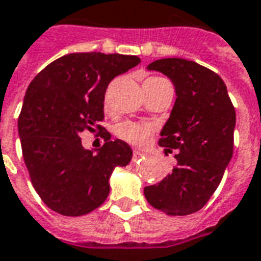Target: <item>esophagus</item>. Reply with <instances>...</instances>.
<instances>
[{
  "mask_svg": "<svg viewBox=\"0 0 261 261\" xmlns=\"http://www.w3.org/2000/svg\"><path fill=\"white\" fill-rule=\"evenodd\" d=\"M141 158H144V153L140 152V151H134V153H133V162H137Z\"/></svg>",
  "mask_w": 261,
  "mask_h": 261,
  "instance_id": "esophagus-1",
  "label": "esophagus"
}]
</instances>
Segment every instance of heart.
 <instances>
[{
    "label": "heart",
    "mask_w": 261,
    "mask_h": 261,
    "mask_svg": "<svg viewBox=\"0 0 261 261\" xmlns=\"http://www.w3.org/2000/svg\"><path fill=\"white\" fill-rule=\"evenodd\" d=\"M162 78H148L147 81H161ZM153 125L145 121H123L116 127V136L133 147L145 145L153 134Z\"/></svg>",
    "instance_id": "1"
}]
</instances>
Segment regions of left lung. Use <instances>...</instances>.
<instances>
[{
    "label": "left lung",
    "instance_id": "8db88e82",
    "mask_svg": "<svg viewBox=\"0 0 261 261\" xmlns=\"http://www.w3.org/2000/svg\"><path fill=\"white\" fill-rule=\"evenodd\" d=\"M148 69L169 76L175 85L177 97L159 145L177 151V165L144 194L162 213L189 215L207 204L232 158L235 108L221 76L194 61L162 59Z\"/></svg>",
    "mask_w": 261,
    "mask_h": 261
}]
</instances>
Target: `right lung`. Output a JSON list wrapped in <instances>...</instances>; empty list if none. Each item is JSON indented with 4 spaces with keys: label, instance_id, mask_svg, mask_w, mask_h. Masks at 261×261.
<instances>
[{
    "label": "right lung",
    "instance_id": "add662e5",
    "mask_svg": "<svg viewBox=\"0 0 261 261\" xmlns=\"http://www.w3.org/2000/svg\"><path fill=\"white\" fill-rule=\"evenodd\" d=\"M140 63L137 56L68 54L28 86L18 119L22 155L32 185L50 210L67 217L96 210L108 198L114 168L130 164V145L110 141L99 121L109 84ZM95 128L105 140L97 153L85 150L79 138Z\"/></svg>",
    "mask_w": 261,
    "mask_h": 261
}]
</instances>
